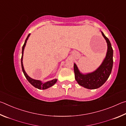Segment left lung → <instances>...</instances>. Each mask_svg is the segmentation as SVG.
<instances>
[{
    "label": "left lung",
    "instance_id": "1",
    "mask_svg": "<svg viewBox=\"0 0 126 126\" xmlns=\"http://www.w3.org/2000/svg\"><path fill=\"white\" fill-rule=\"evenodd\" d=\"M102 34L107 43L108 49L106 58L100 67L92 73L82 74L79 71L76 64H74V71L76 81L80 86L88 89H97L102 86L108 79L112 72L113 63V51L110 40L103 32H102Z\"/></svg>",
    "mask_w": 126,
    "mask_h": 126
}]
</instances>
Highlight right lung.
Masks as SVG:
<instances>
[{
  "mask_svg": "<svg viewBox=\"0 0 126 126\" xmlns=\"http://www.w3.org/2000/svg\"><path fill=\"white\" fill-rule=\"evenodd\" d=\"M30 35V34H29L28 35V37H27L26 39L25 40V42L24 44H23V46L22 47V58H21V65H22V71L23 73H24V76L25 77V78L27 79V80H28V82L31 83L32 86H33L35 88H37L38 89H47L48 88H49V87H52V86H53L55 83L57 82V79H53L52 80H50L49 81V82H47L45 83H42L40 82V80H35V79H33L31 78V77H29L27 75V74L25 73V72L24 71V67H23V52H24V47L25 46V44H26V43H27V39H28V37H29Z\"/></svg>",
  "mask_w": 126,
  "mask_h": 126,
  "instance_id": "1",
  "label": "right lung"
}]
</instances>
